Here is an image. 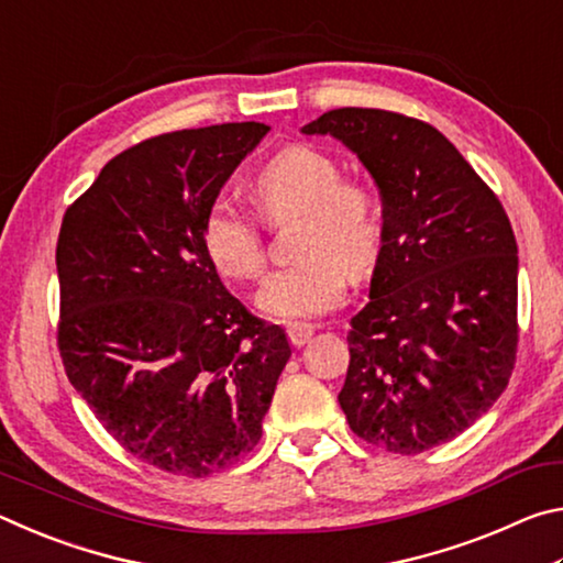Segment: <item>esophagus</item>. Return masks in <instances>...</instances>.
I'll return each mask as SVG.
<instances>
[{
  "label": "esophagus",
  "mask_w": 563,
  "mask_h": 563,
  "mask_svg": "<svg viewBox=\"0 0 563 563\" xmlns=\"http://www.w3.org/2000/svg\"><path fill=\"white\" fill-rule=\"evenodd\" d=\"M312 335H316V325H308V322H300V325L288 328V338L295 347H302L305 342H310Z\"/></svg>",
  "instance_id": "34e87169"
}]
</instances>
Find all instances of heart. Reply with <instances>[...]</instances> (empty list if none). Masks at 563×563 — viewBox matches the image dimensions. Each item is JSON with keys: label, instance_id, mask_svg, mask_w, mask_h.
I'll return each mask as SVG.
<instances>
[{"label": "heart", "instance_id": "b5f03b06", "mask_svg": "<svg viewBox=\"0 0 563 563\" xmlns=\"http://www.w3.org/2000/svg\"><path fill=\"white\" fill-rule=\"evenodd\" d=\"M253 198L271 223L302 216L295 253L302 255L271 273L255 295L268 318L300 322L338 308L350 271H365L379 247V216L373 194L325 151L292 144L278 151L253 180ZM208 258L233 280H255L265 268V238L258 221L231 198H216L203 218Z\"/></svg>", "mask_w": 563, "mask_h": 563}]
</instances>
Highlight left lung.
Wrapping results in <instances>:
<instances>
[{"mask_svg":"<svg viewBox=\"0 0 563 563\" xmlns=\"http://www.w3.org/2000/svg\"><path fill=\"white\" fill-rule=\"evenodd\" d=\"M355 154L383 196L369 300L350 320L338 402L395 454L444 444L487 415L517 360V238L499 198L430 123L335 109L300 129Z\"/></svg>","mask_w":563,"mask_h":563,"instance_id":"obj_1","label":"left lung"}]
</instances>
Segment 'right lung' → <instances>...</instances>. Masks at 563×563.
I'll use <instances>...</instances> for the list:
<instances>
[{
  "label": "right lung",
  "instance_id": "obj_1",
  "mask_svg": "<svg viewBox=\"0 0 563 563\" xmlns=\"http://www.w3.org/2000/svg\"><path fill=\"white\" fill-rule=\"evenodd\" d=\"M268 131L245 121L141 141L62 221L66 377L123 450L170 474L208 476L251 452L290 360L285 330L225 290L203 245L206 211Z\"/></svg>",
  "mask_w": 563,
  "mask_h": 563
}]
</instances>
